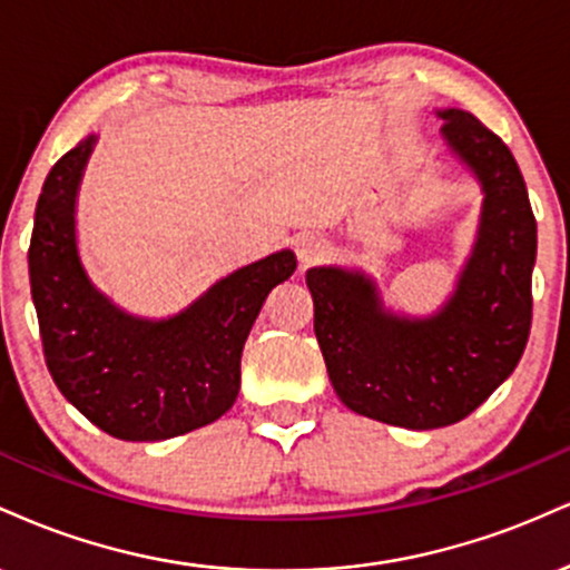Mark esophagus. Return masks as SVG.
<instances>
[{
    "mask_svg": "<svg viewBox=\"0 0 570 570\" xmlns=\"http://www.w3.org/2000/svg\"><path fill=\"white\" fill-rule=\"evenodd\" d=\"M327 253V243L323 237H317V234H301L296 239V256L301 261V266H312L317 264V261H323Z\"/></svg>",
    "mask_w": 570,
    "mask_h": 570,
    "instance_id": "1",
    "label": "esophagus"
}]
</instances>
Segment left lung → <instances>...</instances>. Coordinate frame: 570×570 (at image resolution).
Returning <instances> with one entry per match:
<instances>
[{
	"label": "left lung",
	"instance_id": "8db88e82",
	"mask_svg": "<svg viewBox=\"0 0 570 570\" xmlns=\"http://www.w3.org/2000/svg\"><path fill=\"white\" fill-rule=\"evenodd\" d=\"M443 138L483 186L478 243L432 317L386 312L363 272H306L314 336L341 403L405 430L466 419L523 357L531 333L537 218L512 151L470 111H438Z\"/></svg>",
	"mask_w": 570,
	"mask_h": 570
}]
</instances>
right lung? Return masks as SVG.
<instances>
[{"instance_id": "obj_1", "label": "right lung", "mask_w": 570, "mask_h": 570, "mask_svg": "<svg viewBox=\"0 0 570 570\" xmlns=\"http://www.w3.org/2000/svg\"><path fill=\"white\" fill-rule=\"evenodd\" d=\"M92 144L79 140L52 165L33 213L29 277L47 371L111 438H178L234 405L247 333L296 256L279 250L243 266L170 320L132 317L90 283L77 253L73 205Z\"/></svg>"}]
</instances>
